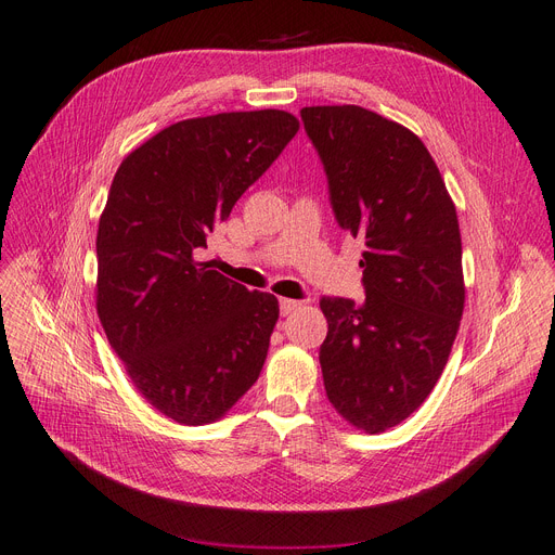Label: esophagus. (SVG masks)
Segmentation results:
<instances>
[{"instance_id": "obj_1", "label": "esophagus", "mask_w": 555, "mask_h": 555, "mask_svg": "<svg viewBox=\"0 0 555 555\" xmlns=\"http://www.w3.org/2000/svg\"><path fill=\"white\" fill-rule=\"evenodd\" d=\"M296 308H300V300H292V298H280V314H282V317L292 314Z\"/></svg>"}]
</instances>
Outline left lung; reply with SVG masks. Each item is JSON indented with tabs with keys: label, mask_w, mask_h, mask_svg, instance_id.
<instances>
[{
	"label": "left lung",
	"mask_w": 555,
	"mask_h": 555,
	"mask_svg": "<svg viewBox=\"0 0 555 555\" xmlns=\"http://www.w3.org/2000/svg\"><path fill=\"white\" fill-rule=\"evenodd\" d=\"M341 229L365 241V300L321 298L323 386L349 425L406 420L441 378L464 312L462 234L427 146L360 105L302 107Z\"/></svg>",
	"instance_id": "left-lung-1"
}]
</instances>
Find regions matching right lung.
<instances>
[{
    "instance_id": "obj_1",
    "label": "right lung",
    "mask_w": 555,
    "mask_h": 555,
    "mask_svg": "<svg viewBox=\"0 0 555 555\" xmlns=\"http://www.w3.org/2000/svg\"><path fill=\"white\" fill-rule=\"evenodd\" d=\"M298 126L282 109L185 119L114 175L95 236V310L140 395L179 425L222 417L263 367L278 298L247 292L195 253Z\"/></svg>"
}]
</instances>
